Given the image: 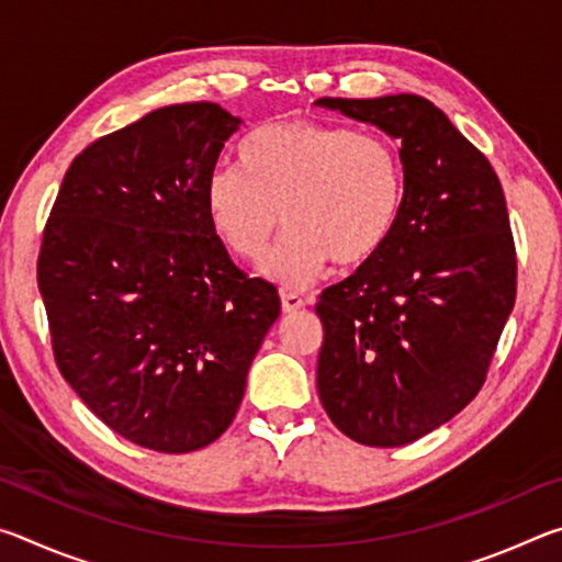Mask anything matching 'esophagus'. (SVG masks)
Instances as JSON below:
<instances>
[{"instance_id":"obj_1","label":"esophagus","mask_w":562,"mask_h":562,"mask_svg":"<svg viewBox=\"0 0 562 562\" xmlns=\"http://www.w3.org/2000/svg\"><path fill=\"white\" fill-rule=\"evenodd\" d=\"M302 307H304V300L300 297V294L282 292V312H284V315H292V312H297Z\"/></svg>"}]
</instances>
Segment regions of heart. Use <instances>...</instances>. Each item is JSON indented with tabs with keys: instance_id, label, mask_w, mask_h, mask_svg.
Segmentation results:
<instances>
[{
	"instance_id": "b5f03b06",
	"label": "heart",
	"mask_w": 562,
	"mask_h": 562,
	"mask_svg": "<svg viewBox=\"0 0 562 562\" xmlns=\"http://www.w3.org/2000/svg\"><path fill=\"white\" fill-rule=\"evenodd\" d=\"M240 164L207 178V217L247 262H258L288 225L262 265L282 288H304L329 260L357 268L376 258L404 211V158L374 133L307 119L270 123L245 138Z\"/></svg>"
}]
</instances>
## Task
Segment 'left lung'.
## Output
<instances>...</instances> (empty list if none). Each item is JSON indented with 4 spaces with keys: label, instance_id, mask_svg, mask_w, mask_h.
<instances>
[{
    "label": "left lung",
    "instance_id": "left-lung-1",
    "mask_svg": "<svg viewBox=\"0 0 562 562\" xmlns=\"http://www.w3.org/2000/svg\"><path fill=\"white\" fill-rule=\"evenodd\" d=\"M398 140L404 211L392 240L319 294L317 392L337 429L392 449L449 422L486 382L516 302V245L488 158L416 93L319 99Z\"/></svg>",
    "mask_w": 562,
    "mask_h": 562
}]
</instances>
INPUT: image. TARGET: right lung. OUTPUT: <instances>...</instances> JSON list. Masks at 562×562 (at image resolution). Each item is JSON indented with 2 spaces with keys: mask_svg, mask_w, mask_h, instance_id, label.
Listing matches in <instances>:
<instances>
[{
  "mask_svg": "<svg viewBox=\"0 0 562 562\" xmlns=\"http://www.w3.org/2000/svg\"><path fill=\"white\" fill-rule=\"evenodd\" d=\"M240 119L176 103L93 140L56 195L36 265L54 359L123 439L160 453L213 443L280 317L205 211V183Z\"/></svg>",
  "mask_w": 562,
  "mask_h": 562,
  "instance_id": "1",
  "label": "right lung"
}]
</instances>
